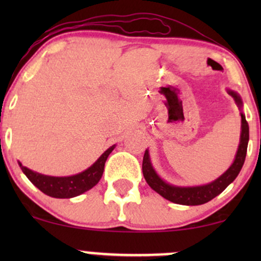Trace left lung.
Returning <instances> with one entry per match:
<instances>
[{"label": "left lung", "instance_id": "left-lung-1", "mask_svg": "<svg viewBox=\"0 0 261 261\" xmlns=\"http://www.w3.org/2000/svg\"><path fill=\"white\" fill-rule=\"evenodd\" d=\"M228 94L233 98L236 104L238 107L242 106V100L237 93L228 91ZM242 118V134H241V142H239L238 151H237L236 160L233 162L232 166L229 167L226 173H223L220 178L216 179L215 181L210 182L207 185H202V187H194V188H179L173 187V185L167 184L162 179L155 174V172L152 168L151 161H149L148 151L145 152L142 161V173L145 176L147 184L157 191L161 196L164 199L169 200V201L179 203V205H188V206H195L202 205V203L208 202L214 197L220 195L221 193L226 189L228 185L237 178V175L241 172L242 167H243L245 155H247V147L248 141H249V126L245 120V116L241 114Z\"/></svg>", "mask_w": 261, "mask_h": 261}]
</instances>
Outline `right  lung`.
<instances>
[{
    "mask_svg": "<svg viewBox=\"0 0 261 261\" xmlns=\"http://www.w3.org/2000/svg\"><path fill=\"white\" fill-rule=\"evenodd\" d=\"M113 149L114 146L108 148L98 158V161L85 172L72 176H64V178L39 174V173H35L23 167L20 163L19 166L23 173L27 175V178L44 194L51 197H58V199H70V197L81 195L85 191L89 190L100 180L104 172L106 161Z\"/></svg>",
    "mask_w": 261,
    "mask_h": 261,
    "instance_id": "right-lung-1",
    "label": "right lung"
}]
</instances>
